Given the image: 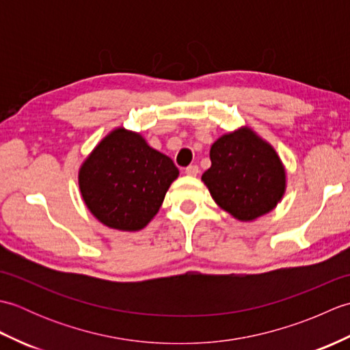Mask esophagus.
Returning <instances> with one entry per match:
<instances>
[{"instance_id":"1","label":"esophagus","mask_w":350,"mask_h":350,"mask_svg":"<svg viewBox=\"0 0 350 350\" xmlns=\"http://www.w3.org/2000/svg\"><path fill=\"white\" fill-rule=\"evenodd\" d=\"M185 173H187L188 176H197L200 173V168H198V165H189L185 168Z\"/></svg>"}]
</instances>
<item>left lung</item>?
<instances>
[{"instance_id":"8db88e82","label":"left lung","mask_w":350,"mask_h":350,"mask_svg":"<svg viewBox=\"0 0 350 350\" xmlns=\"http://www.w3.org/2000/svg\"><path fill=\"white\" fill-rule=\"evenodd\" d=\"M211 161L202 180L217 204L237 219L262 217L284 194L286 173L277 152L250 129L215 141Z\"/></svg>"}]
</instances>
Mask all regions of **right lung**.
Masks as SVG:
<instances>
[{
	"mask_svg": "<svg viewBox=\"0 0 350 350\" xmlns=\"http://www.w3.org/2000/svg\"><path fill=\"white\" fill-rule=\"evenodd\" d=\"M179 170L139 133L116 129L103 138L79 170L88 209L103 224L137 232L148 224Z\"/></svg>",
	"mask_w": 350,
	"mask_h": 350,
	"instance_id": "1",
	"label": "right lung"
}]
</instances>
